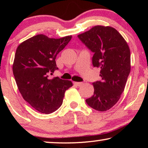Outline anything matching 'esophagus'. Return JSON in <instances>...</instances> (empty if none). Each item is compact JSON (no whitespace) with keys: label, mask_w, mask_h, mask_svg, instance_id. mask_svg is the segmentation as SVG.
<instances>
[{"label":"esophagus","mask_w":148,"mask_h":148,"mask_svg":"<svg viewBox=\"0 0 148 148\" xmlns=\"http://www.w3.org/2000/svg\"><path fill=\"white\" fill-rule=\"evenodd\" d=\"M73 84H74V85H75V86H79V87L82 86L83 85L82 82H73Z\"/></svg>","instance_id":"1"}]
</instances>
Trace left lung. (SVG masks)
<instances>
[{"mask_svg": "<svg viewBox=\"0 0 148 148\" xmlns=\"http://www.w3.org/2000/svg\"><path fill=\"white\" fill-rule=\"evenodd\" d=\"M78 38L94 53L93 66L100 68L102 78L93 83L94 95L86 102L96 110H108L124 91L131 71L130 49L121 34L110 26H94Z\"/></svg>", "mask_w": 148, "mask_h": 148, "instance_id": "obj_1", "label": "left lung"}]
</instances>
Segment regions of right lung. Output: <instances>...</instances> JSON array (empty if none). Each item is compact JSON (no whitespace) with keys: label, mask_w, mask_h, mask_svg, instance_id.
<instances>
[{"label":"right lung","mask_w":148,"mask_h":148,"mask_svg":"<svg viewBox=\"0 0 148 148\" xmlns=\"http://www.w3.org/2000/svg\"><path fill=\"white\" fill-rule=\"evenodd\" d=\"M71 38L55 39L38 34L22 42L16 50L13 64L16 84L24 100L40 112L50 114L57 110L65 91L73 86L71 81L48 77L58 69L56 56Z\"/></svg>","instance_id":"add662e5"}]
</instances>
